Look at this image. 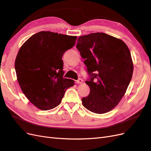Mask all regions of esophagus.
Masks as SVG:
<instances>
[{
	"mask_svg": "<svg viewBox=\"0 0 151 151\" xmlns=\"http://www.w3.org/2000/svg\"><path fill=\"white\" fill-rule=\"evenodd\" d=\"M76 84H81V83H83V80L82 79H79L78 80L76 81Z\"/></svg>",
	"mask_w": 151,
	"mask_h": 151,
	"instance_id": "esophagus-1",
	"label": "esophagus"
}]
</instances>
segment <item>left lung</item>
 I'll use <instances>...</instances> for the list:
<instances>
[{"instance_id":"obj_1","label":"left lung","mask_w":151,"mask_h":151,"mask_svg":"<svg viewBox=\"0 0 151 151\" xmlns=\"http://www.w3.org/2000/svg\"><path fill=\"white\" fill-rule=\"evenodd\" d=\"M76 48L90 76L86 81L90 93L82 103L95 113L111 111L123 97L133 74L129 48L122 40L103 33L80 36Z\"/></svg>"}]
</instances>
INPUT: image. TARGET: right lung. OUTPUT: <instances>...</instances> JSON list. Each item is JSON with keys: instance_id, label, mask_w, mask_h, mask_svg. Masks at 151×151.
<instances>
[{"instance_id": "obj_1", "label": "right lung", "mask_w": 151, "mask_h": 151, "mask_svg": "<svg viewBox=\"0 0 151 151\" xmlns=\"http://www.w3.org/2000/svg\"><path fill=\"white\" fill-rule=\"evenodd\" d=\"M77 36L50 31L31 36L20 48L15 60L17 79L22 92L36 107L48 110L62 101L74 81L63 77L62 56L74 46Z\"/></svg>"}]
</instances>
